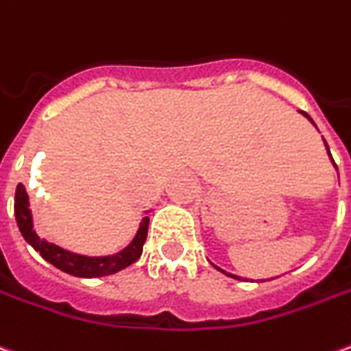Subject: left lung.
I'll return each instance as SVG.
<instances>
[{"label": "left lung", "mask_w": 351, "mask_h": 351, "mask_svg": "<svg viewBox=\"0 0 351 351\" xmlns=\"http://www.w3.org/2000/svg\"><path fill=\"white\" fill-rule=\"evenodd\" d=\"M300 114H302V116L306 117V119H308V121H310V123H312V125H315V123H313V119H312V117L308 116V114H306V112H302V110H300ZM323 144H325V150H327V154H329V159H330V163H332V165H335V169H337V163H335V159H332V156H330L329 144H327V142H325V138H323ZM337 171H338V169H337ZM215 268H217L218 271H222V274H226V276H230V278H234V279H243V278H239V276H235V274H228L226 269L218 268V266H215ZM261 281H264V279H261Z\"/></svg>", "instance_id": "left-lung-1"}]
</instances>
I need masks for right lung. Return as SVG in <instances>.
Instances as JSON below:
<instances>
[{
    "label": "right lung",
    "instance_id": "add662e5",
    "mask_svg": "<svg viewBox=\"0 0 351 351\" xmlns=\"http://www.w3.org/2000/svg\"><path fill=\"white\" fill-rule=\"evenodd\" d=\"M150 210L152 209H148L144 213L131 243L123 247L121 251L114 252V254H104V256H87V254L68 251L60 245L51 243L47 239L39 237L38 232L34 230V215H32L30 197H28L26 188L19 184L16 193H14V217H16V224H19L22 237L55 268L62 269V271L75 276V278L85 279L112 276V274L121 271L141 258L142 247H144L146 235H148V222H150L148 213Z\"/></svg>",
    "mask_w": 351,
    "mask_h": 351
}]
</instances>
